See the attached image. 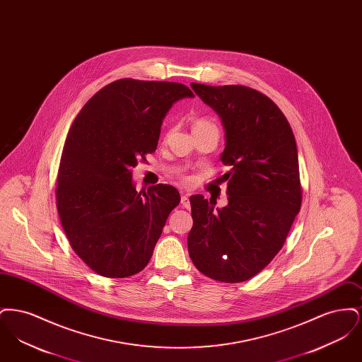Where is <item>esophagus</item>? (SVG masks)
<instances>
[{
  "instance_id": "1",
  "label": "esophagus",
  "mask_w": 362,
  "mask_h": 362,
  "mask_svg": "<svg viewBox=\"0 0 362 362\" xmlns=\"http://www.w3.org/2000/svg\"><path fill=\"white\" fill-rule=\"evenodd\" d=\"M180 204H182V206L185 207V209H189V195H187V194H183V195H182Z\"/></svg>"
}]
</instances>
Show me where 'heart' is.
<instances>
[{
    "label": "heart",
    "instance_id": "b5f03b06",
    "mask_svg": "<svg viewBox=\"0 0 362 362\" xmlns=\"http://www.w3.org/2000/svg\"><path fill=\"white\" fill-rule=\"evenodd\" d=\"M206 126H213L211 122L206 121V119H198V121L194 122V126H192V130L194 129H201V127H206ZM189 179L187 177H183V182H187Z\"/></svg>",
    "mask_w": 362,
    "mask_h": 362
}]
</instances>
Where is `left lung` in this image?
<instances>
[{"label": "left lung", "mask_w": 362, "mask_h": 362, "mask_svg": "<svg viewBox=\"0 0 362 362\" xmlns=\"http://www.w3.org/2000/svg\"><path fill=\"white\" fill-rule=\"evenodd\" d=\"M223 119V164L228 205L214 210L202 195L189 198L187 245L194 266L220 282H244L260 273L288 238L303 189L292 127L272 99L244 86L191 83Z\"/></svg>", "instance_id": "obj_1"}]
</instances>
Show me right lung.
Segmentation results:
<instances>
[{
  "label": "right lung",
  "mask_w": 362,
  "mask_h": 362,
  "mask_svg": "<svg viewBox=\"0 0 362 362\" xmlns=\"http://www.w3.org/2000/svg\"><path fill=\"white\" fill-rule=\"evenodd\" d=\"M192 96L179 83L121 78L98 90L71 123L57 210L73 251L99 276H134L152 258L180 195L170 185L138 192L132 170L155 152L171 105Z\"/></svg>",
  "instance_id": "obj_1"
}]
</instances>
